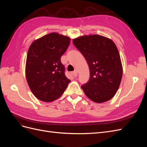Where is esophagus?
Returning a JSON list of instances; mask_svg holds the SVG:
<instances>
[{
    "label": "esophagus",
    "mask_w": 147,
    "mask_h": 147,
    "mask_svg": "<svg viewBox=\"0 0 147 147\" xmlns=\"http://www.w3.org/2000/svg\"><path fill=\"white\" fill-rule=\"evenodd\" d=\"M72 75H73L74 77H77V75H78V72H77V71H76V70H75V71H74L73 72H72Z\"/></svg>",
    "instance_id": "esophagus-1"
}]
</instances>
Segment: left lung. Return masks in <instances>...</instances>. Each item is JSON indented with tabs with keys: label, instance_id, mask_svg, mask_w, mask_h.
<instances>
[{
	"label": "left lung",
	"instance_id": "1",
	"mask_svg": "<svg viewBox=\"0 0 147 147\" xmlns=\"http://www.w3.org/2000/svg\"><path fill=\"white\" fill-rule=\"evenodd\" d=\"M73 43L90 69V80L82 85L84 94L96 103L110 100L118 90L123 75L116 45L111 39L97 34L80 36L74 39Z\"/></svg>",
	"mask_w": 147,
	"mask_h": 147
}]
</instances>
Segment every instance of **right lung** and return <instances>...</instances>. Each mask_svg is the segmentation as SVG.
Segmentation results:
<instances>
[{"label":"right lung","mask_w":147,"mask_h":147,"mask_svg":"<svg viewBox=\"0 0 147 147\" xmlns=\"http://www.w3.org/2000/svg\"><path fill=\"white\" fill-rule=\"evenodd\" d=\"M70 38L56 32L34 41L28 52L26 78L31 91L43 102H52L63 94L70 80L65 75L61 57Z\"/></svg>","instance_id":"right-lung-1"}]
</instances>
